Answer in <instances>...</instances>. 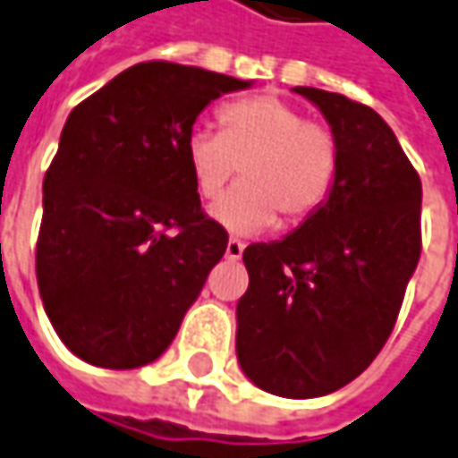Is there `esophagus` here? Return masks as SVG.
Segmentation results:
<instances>
[{
	"instance_id": "1",
	"label": "esophagus",
	"mask_w": 458,
	"mask_h": 458,
	"mask_svg": "<svg viewBox=\"0 0 458 458\" xmlns=\"http://www.w3.org/2000/svg\"><path fill=\"white\" fill-rule=\"evenodd\" d=\"M242 254H244V244H242V242H236V239H229V242H226V251H224V257H226L229 262H236V259H242Z\"/></svg>"
}]
</instances>
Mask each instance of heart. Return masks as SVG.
<instances>
[{"label": "heart", "instance_id": "1", "mask_svg": "<svg viewBox=\"0 0 458 458\" xmlns=\"http://www.w3.org/2000/svg\"><path fill=\"white\" fill-rule=\"evenodd\" d=\"M222 133L193 128L183 158L201 199H216L242 165V183L222 196L211 216L232 234H257L277 222L312 219L335 186V136L275 95H257L219 110Z\"/></svg>", "mask_w": 458, "mask_h": 458}]
</instances>
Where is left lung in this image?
I'll use <instances>...</instances> for the list:
<instances>
[{"label":"left lung","mask_w":458,"mask_h":458,"mask_svg":"<svg viewBox=\"0 0 458 458\" xmlns=\"http://www.w3.org/2000/svg\"><path fill=\"white\" fill-rule=\"evenodd\" d=\"M293 90L327 121L340 168L312 219L244 250L236 358L267 394L318 398L358 378L394 330L421 257V179L373 107Z\"/></svg>","instance_id":"obj_1"}]
</instances>
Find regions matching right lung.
<instances>
[{
    "instance_id": "add662e5",
    "label": "right lung",
    "mask_w": 458,
    "mask_h": 458,
    "mask_svg": "<svg viewBox=\"0 0 458 458\" xmlns=\"http://www.w3.org/2000/svg\"><path fill=\"white\" fill-rule=\"evenodd\" d=\"M251 88L193 64L123 70L64 123L42 183L37 284L67 351L113 370L171 345L226 251L183 140L216 98Z\"/></svg>"
}]
</instances>
